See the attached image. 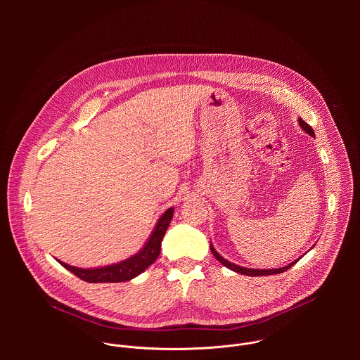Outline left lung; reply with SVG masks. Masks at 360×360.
Listing matches in <instances>:
<instances>
[{
	"mask_svg": "<svg viewBox=\"0 0 360 360\" xmlns=\"http://www.w3.org/2000/svg\"><path fill=\"white\" fill-rule=\"evenodd\" d=\"M297 122H299V125H300V128L306 132V134H309L311 136H315V132H314V129H312V127L309 125V124H306L302 118H299L297 120ZM211 246V252L214 253V256L215 258L224 265V266H226L228 269H231V271H233V272H236V274H240V275H246V276H266V275H276V274H282V272H285V271H288L289 268H292L299 259H296L295 262H290L289 265H286V266H282V268H276V269H250V268H243V266H239V265H235V264H232V262H229V261H226L224 256H221L218 252H217V249L214 248V245L211 243L210 245Z\"/></svg>",
	"mask_w": 360,
	"mask_h": 360,
	"instance_id": "8db88e82",
	"label": "left lung"
}]
</instances>
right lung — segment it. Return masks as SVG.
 Segmentation results:
<instances>
[{"instance_id":"right-lung-1","label":"right lung","mask_w":360,"mask_h":360,"mask_svg":"<svg viewBox=\"0 0 360 360\" xmlns=\"http://www.w3.org/2000/svg\"><path fill=\"white\" fill-rule=\"evenodd\" d=\"M172 217H174V208H168L162 214V217L158 219L155 228H153L143 248L138 250L135 255L129 256V258L125 261H121L118 264H112L108 266L88 268V269L71 266L61 261L58 262L71 274H74L79 279L89 283H105V282L117 283V282L131 281L157 261L158 255L161 252V242L165 236V232L171 224Z\"/></svg>"}]
</instances>
